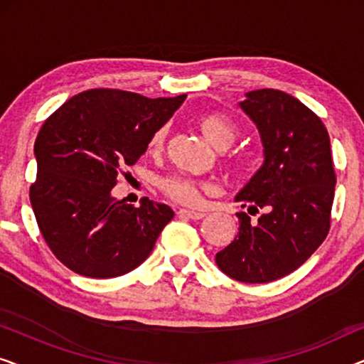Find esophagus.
Instances as JSON below:
<instances>
[{
    "label": "esophagus",
    "instance_id": "esophagus-1",
    "mask_svg": "<svg viewBox=\"0 0 364 364\" xmlns=\"http://www.w3.org/2000/svg\"><path fill=\"white\" fill-rule=\"evenodd\" d=\"M178 215H183V217H188L192 218V220H200V218L205 217V213L203 212H197V210H188V208H178Z\"/></svg>",
    "mask_w": 364,
    "mask_h": 364
}]
</instances>
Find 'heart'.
I'll use <instances>...</instances> for the list:
<instances>
[{
	"label": "heart",
	"mask_w": 364,
	"mask_h": 364,
	"mask_svg": "<svg viewBox=\"0 0 364 364\" xmlns=\"http://www.w3.org/2000/svg\"><path fill=\"white\" fill-rule=\"evenodd\" d=\"M197 127L202 132V136L207 139L215 149H227L232 146L233 141L237 137V127L230 119L223 114L217 112H208L202 114L197 117ZM166 127H159L152 132L151 139H149V152L157 154L162 151L164 142H166ZM227 166L232 171H243L245 168V157L242 156H233L228 159ZM161 191L166 193L168 198L176 200L178 203H186V205H196L200 202L202 192H205L210 188V186L205 182L192 181V178L181 177V176H168L161 178L159 182Z\"/></svg>",
	"instance_id": "b5f03b06"
}]
</instances>
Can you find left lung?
<instances>
[{
  "instance_id": "1",
  "label": "left lung",
  "mask_w": 364,
  "mask_h": 364,
  "mask_svg": "<svg viewBox=\"0 0 364 364\" xmlns=\"http://www.w3.org/2000/svg\"><path fill=\"white\" fill-rule=\"evenodd\" d=\"M242 111L260 132L265 161L235 202L237 237L215 255L220 270L243 283H268L295 272L321 245L331 223L335 167L330 136L311 109L277 89L245 94Z\"/></svg>"
}]
</instances>
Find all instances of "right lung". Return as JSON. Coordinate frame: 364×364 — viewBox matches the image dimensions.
<instances>
[{
  "instance_id": "1",
  "label": "right lung",
  "mask_w": 364,
  "mask_h": 364,
  "mask_svg": "<svg viewBox=\"0 0 364 364\" xmlns=\"http://www.w3.org/2000/svg\"><path fill=\"white\" fill-rule=\"evenodd\" d=\"M186 97L91 89L44 121L34 142L38 176L29 200L43 238L69 270L114 278L151 255L173 210L147 197L134 207L116 200L111 191Z\"/></svg>"
}]
</instances>
